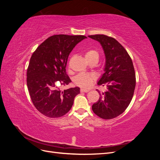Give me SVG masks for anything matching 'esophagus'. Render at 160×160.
<instances>
[{"instance_id": "esophagus-1", "label": "esophagus", "mask_w": 160, "mask_h": 160, "mask_svg": "<svg viewBox=\"0 0 160 160\" xmlns=\"http://www.w3.org/2000/svg\"><path fill=\"white\" fill-rule=\"evenodd\" d=\"M80 91L81 92V93H87V92L89 91V89H80Z\"/></svg>"}]
</instances>
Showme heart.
<instances>
[{"mask_svg": "<svg viewBox=\"0 0 160 160\" xmlns=\"http://www.w3.org/2000/svg\"><path fill=\"white\" fill-rule=\"evenodd\" d=\"M84 55L86 59L89 62L92 60L98 61L99 52L94 49H87L85 50ZM96 79V75L94 73H85L81 72L75 76L74 79L75 83L82 88L88 89L93 84Z\"/></svg>", "mask_w": 160, "mask_h": 160, "instance_id": "obj_1", "label": "heart"}]
</instances>
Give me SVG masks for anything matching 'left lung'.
Masks as SVG:
<instances>
[{
	"label": "left lung",
	"mask_w": 160,
	"mask_h": 160,
	"mask_svg": "<svg viewBox=\"0 0 160 160\" xmlns=\"http://www.w3.org/2000/svg\"><path fill=\"white\" fill-rule=\"evenodd\" d=\"M89 37L101 43L106 59L105 72L98 83L106 91L101 93L97 89L100 97L92 109L99 118L111 119L123 113L133 98L136 83L134 67L127 51L114 38L105 35Z\"/></svg>",
	"instance_id": "left-lung-1"
}]
</instances>
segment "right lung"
I'll return each instance as SVG.
<instances>
[{"mask_svg":"<svg viewBox=\"0 0 160 160\" xmlns=\"http://www.w3.org/2000/svg\"><path fill=\"white\" fill-rule=\"evenodd\" d=\"M85 38L83 35H52L32 53L27 72V87L34 106L46 117L57 118L65 115L79 93L77 87L63 91L59 87L71 82L66 72L67 59L77 43Z\"/></svg>","mask_w":160,"mask_h":160,"instance_id":"right-lung-1","label":"right lung"}]
</instances>
